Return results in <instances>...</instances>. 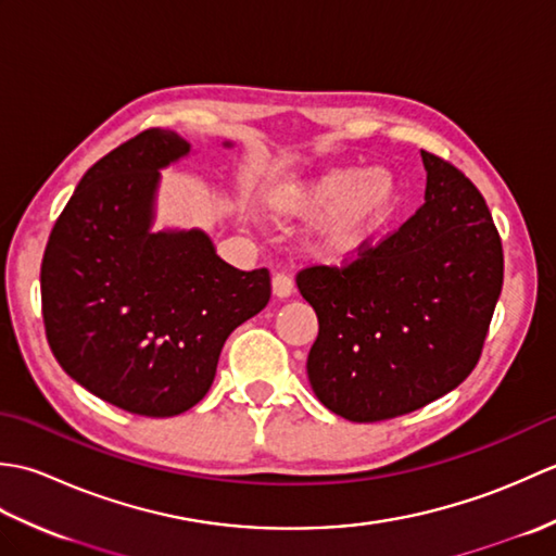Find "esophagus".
Returning <instances> with one entry per match:
<instances>
[{
	"label": "esophagus",
	"instance_id": "obj_1",
	"mask_svg": "<svg viewBox=\"0 0 556 556\" xmlns=\"http://www.w3.org/2000/svg\"><path fill=\"white\" fill-rule=\"evenodd\" d=\"M271 293H275L277 299H289L293 293V279L289 275H275L271 277Z\"/></svg>",
	"mask_w": 556,
	"mask_h": 556
}]
</instances>
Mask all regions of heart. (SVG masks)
<instances>
[{
	"label": "heart",
	"instance_id": "1",
	"mask_svg": "<svg viewBox=\"0 0 556 556\" xmlns=\"http://www.w3.org/2000/svg\"><path fill=\"white\" fill-rule=\"evenodd\" d=\"M404 188L392 169L334 167L291 186L281 198L287 215L315 219L328 215L320 227V251L341 257L356 253L396 217Z\"/></svg>",
	"mask_w": 556,
	"mask_h": 556
}]
</instances>
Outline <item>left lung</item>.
<instances>
[{
  "label": "left lung",
  "mask_w": 556,
  "mask_h": 556,
  "mask_svg": "<svg viewBox=\"0 0 556 556\" xmlns=\"http://www.w3.org/2000/svg\"><path fill=\"white\" fill-rule=\"evenodd\" d=\"M420 155L428 186L416 215L346 265L296 275L320 323L311 387L353 422L404 416L464 382L502 293V239L485 198L454 164Z\"/></svg>",
  "instance_id": "obj_1"
}]
</instances>
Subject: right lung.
Segmentation results:
<instances>
[{
	"label": "right lung",
	"instance_id": "add662e5",
	"mask_svg": "<svg viewBox=\"0 0 556 556\" xmlns=\"http://www.w3.org/2000/svg\"><path fill=\"white\" fill-rule=\"evenodd\" d=\"M188 152L179 134L148 128L92 164L40 267L59 365L90 394L148 418L179 416L207 394L224 341L271 293L265 267L224 263L205 231H150L160 169Z\"/></svg>",
	"mask_w": 556,
	"mask_h": 556
}]
</instances>
